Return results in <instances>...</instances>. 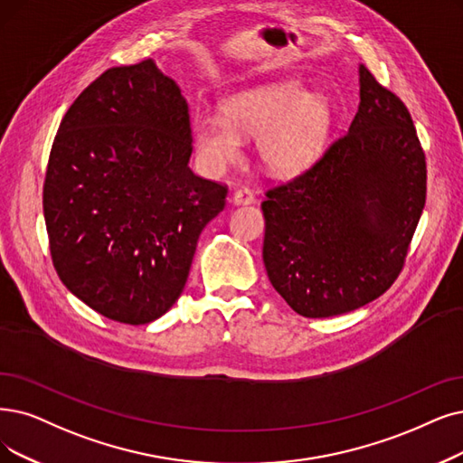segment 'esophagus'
Masks as SVG:
<instances>
[{"label": "esophagus", "mask_w": 463, "mask_h": 463, "mask_svg": "<svg viewBox=\"0 0 463 463\" xmlns=\"http://www.w3.org/2000/svg\"><path fill=\"white\" fill-rule=\"evenodd\" d=\"M233 203L235 205H250V203H254V194L247 188H239L233 194Z\"/></svg>", "instance_id": "1"}]
</instances>
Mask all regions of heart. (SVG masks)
Segmentation results:
<instances>
[{
  "instance_id": "obj_1",
  "label": "heart",
  "mask_w": 463,
  "mask_h": 463,
  "mask_svg": "<svg viewBox=\"0 0 463 463\" xmlns=\"http://www.w3.org/2000/svg\"><path fill=\"white\" fill-rule=\"evenodd\" d=\"M222 114L201 109L192 119L197 157L213 173L239 157L241 137H256L258 157L269 171L298 173L319 157L335 121L330 100L294 80L233 92Z\"/></svg>"
}]
</instances>
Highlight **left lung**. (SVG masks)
<instances>
[{
  "mask_svg": "<svg viewBox=\"0 0 463 463\" xmlns=\"http://www.w3.org/2000/svg\"><path fill=\"white\" fill-rule=\"evenodd\" d=\"M359 87L347 133L262 201L269 281L311 319L354 311L390 288L425 205L428 169L409 109L364 66Z\"/></svg>",
  "mask_w": 463,
  "mask_h": 463,
  "instance_id": "left-lung-1",
  "label": "left lung"
}]
</instances>
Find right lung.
I'll use <instances>...</instances> for the list:
<instances>
[{"label":"right lung","mask_w":463,"mask_h":463,"mask_svg":"<svg viewBox=\"0 0 463 463\" xmlns=\"http://www.w3.org/2000/svg\"><path fill=\"white\" fill-rule=\"evenodd\" d=\"M188 102L152 59L106 70L68 108L43 184L52 266L100 316L146 325L188 281L228 188L195 176Z\"/></svg>","instance_id":"obj_1"}]
</instances>
